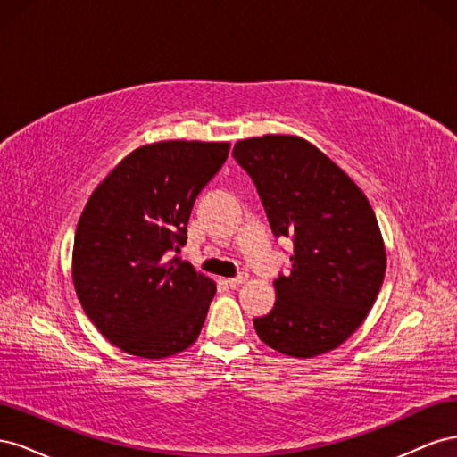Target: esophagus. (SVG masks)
<instances>
[{"mask_svg": "<svg viewBox=\"0 0 457 457\" xmlns=\"http://www.w3.org/2000/svg\"><path fill=\"white\" fill-rule=\"evenodd\" d=\"M247 278H250V274H247V272H240L238 276H234V278H227L225 282H227L230 287H238V286H242Z\"/></svg>", "mask_w": 457, "mask_h": 457, "instance_id": "34e87169", "label": "esophagus"}]
</instances>
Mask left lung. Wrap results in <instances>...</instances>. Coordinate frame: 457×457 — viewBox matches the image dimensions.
Returning a JSON list of instances; mask_svg holds the SVG:
<instances>
[{
  "label": "left lung",
  "mask_w": 457,
  "mask_h": 457,
  "mask_svg": "<svg viewBox=\"0 0 457 457\" xmlns=\"http://www.w3.org/2000/svg\"><path fill=\"white\" fill-rule=\"evenodd\" d=\"M232 156L253 179L274 237L294 240L292 272L274 280L272 311L253 320L259 339L292 358L337 349L364 322L386 269L368 198L295 135L238 141Z\"/></svg>",
  "instance_id": "obj_1"
}]
</instances>
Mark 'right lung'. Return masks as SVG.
Masks as SVG:
<instances>
[{
	"mask_svg": "<svg viewBox=\"0 0 457 457\" xmlns=\"http://www.w3.org/2000/svg\"><path fill=\"white\" fill-rule=\"evenodd\" d=\"M230 143L139 146L93 190L78 220L72 280L89 320L123 353L165 358L200 336L217 286L181 259L200 190Z\"/></svg>",
	"mask_w": 457,
	"mask_h": 457,
	"instance_id": "add662e5",
	"label": "right lung"
}]
</instances>
